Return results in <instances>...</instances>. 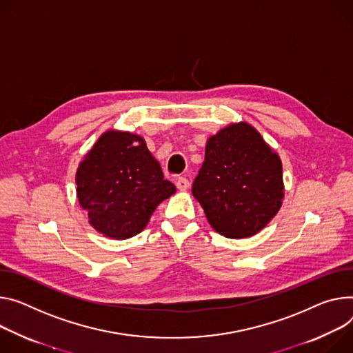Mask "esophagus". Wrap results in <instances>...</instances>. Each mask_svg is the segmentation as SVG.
Returning <instances> with one entry per match:
<instances>
[{"label":"esophagus","mask_w":353,"mask_h":353,"mask_svg":"<svg viewBox=\"0 0 353 353\" xmlns=\"http://www.w3.org/2000/svg\"><path fill=\"white\" fill-rule=\"evenodd\" d=\"M176 187L179 190H187L190 187V181L185 177H177L176 179Z\"/></svg>","instance_id":"1"}]
</instances>
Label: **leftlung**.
<instances>
[{
  "instance_id": "obj_1",
  "label": "left lung",
  "mask_w": 353,
  "mask_h": 353,
  "mask_svg": "<svg viewBox=\"0 0 353 353\" xmlns=\"http://www.w3.org/2000/svg\"><path fill=\"white\" fill-rule=\"evenodd\" d=\"M191 191L218 234L249 238L281 207V160L252 125L231 123L208 138Z\"/></svg>"
}]
</instances>
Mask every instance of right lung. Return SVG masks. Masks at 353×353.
<instances>
[{
    "label": "right lung",
    "instance_id": "right-lung-1",
    "mask_svg": "<svg viewBox=\"0 0 353 353\" xmlns=\"http://www.w3.org/2000/svg\"><path fill=\"white\" fill-rule=\"evenodd\" d=\"M77 199L100 234L128 239L142 232L150 215L176 193L142 137L107 131L76 173Z\"/></svg>",
    "mask_w": 353,
    "mask_h": 353
}]
</instances>
